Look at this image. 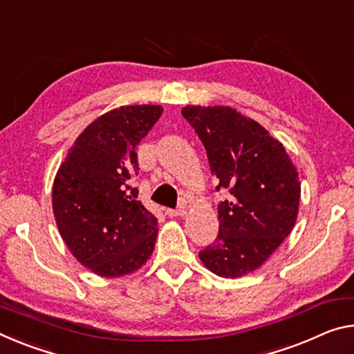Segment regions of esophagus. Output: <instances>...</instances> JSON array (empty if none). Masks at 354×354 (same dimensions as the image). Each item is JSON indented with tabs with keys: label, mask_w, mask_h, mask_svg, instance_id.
<instances>
[{
	"label": "esophagus",
	"mask_w": 354,
	"mask_h": 354,
	"mask_svg": "<svg viewBox=\"0 0 354 354\" xmlns=\"http://www.w3.org/2000/svg\"><path fill=\"white\" fill-rule=\"evenodd\" d=\"M165 212L168 217H183L186 216V206H179L178 209H167Z\"/></svg>",
	"instance_id": "34e87169"
}]
</instances>
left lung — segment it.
<instances>
[{
    "label": "left lung",
    "instance_id": "8db88e82",
    "mask_svg": "<svg viewBox=\"0 0 354 354\" xmlns=\"http://www.w3.org/2000/svg\"><path fill=\"white\" fill-rule=\"evenodd\" d=\"M183 116L205 145L217 190L230 192L218 203L217 239L200 252V260L221 277L254 272L295 227L298 170L279 140L232 106L187 105Z\"/></svg>",
    "mask_w": 354,
    "mask_h": 354
}]
</instances>
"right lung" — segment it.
Returning a JSON list of instances; mask_svg holds the SVG:
<instances>
[{"instance_id":"right-lung-1","label":"right lung","mask_w":354,"mask_h":354,"mask_svg":"<svg viewBox=\"0 0 354 354\" xmlns=\"http://www.w3.org/2000/svg\"><path fill=\"white\" fill-rule=\"evenodd\" d=\"M160 105H122L94 120L56 171V225L78 263L100 277L136 272L153 255L157 218L137 200L136 147L153 129Z\"/></svg>"}]
</instances>
